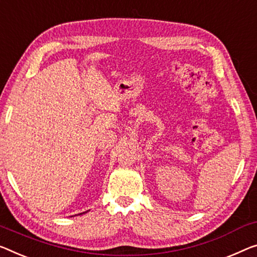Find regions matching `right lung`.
I'll return each instance as SVG.
<instances>
[{"label": "right lung", "instance_id": "1", "mask_svg": "<svg viewBox=\"0 0 257 257\" xmlns=\"http://www.w3.org/2000/svg\"><path fill=\"white\" fill-rule=\"evenodd\" d=\"M79 214H80V213H79Z\"/></svg>", "mask_w": 257, "mask_h": 257}]
</instances>
